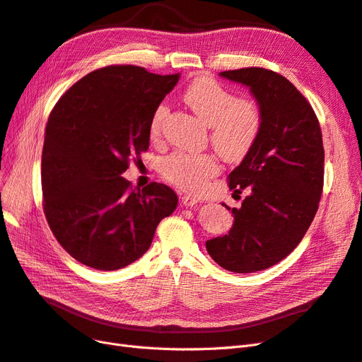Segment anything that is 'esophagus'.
I'll list each match as a JSON object with an SVG mask.
<instances>
[{
	"label": "esophagus",
	"instance_id": "34e87169",
	"mask_svg": "<svg viewBox=\"0 0 362 362\" xmlns=\"http://www.w3.org/2000/svg\"><path fill=\"white\" fill-rule=\"evenodd\" d=\"M181 204L184 206H193L198 204V199H196L192 194H184V196H181Z\"/></svg>",
	"mask_w": 362,
	"mask_h": 362
}]
</instances>
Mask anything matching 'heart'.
I'll list each match as a JSON object with an SVG mask.
<instances>
[{"label":"heart","mask_w":362,"mask_h":362,"mask_svg":"<svg viewBox=\"0 0 362 362\" xmlns=\"http://www.w3.org/2000/svg\"><path fill=\"white\" fill-rule=\"evenodd\" d=\"M182 100L205 125L210 127V140L226 161L243 160L255 146L262 128V112L255 100L235 98L217 81L201 76L192 81L182 93ZM168 107H157L151 122L152 134H157ZM163 175L184 190L196 192L217 173V161L210 154L177 152L163 161Z\"/></svg>","instance_id":"obj_1"}]
</instances>
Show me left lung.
I'll return each instance as SVG.
<instances>
[{"instance_id": "obj_1", "label": "left lung", "mask_w": 362, "mask_h": 362, "mask_svg": "<svg viewBox=\"0 0 362 362\" xmlns=\"http://www.w3.org/2000/svg\"><path fill=\"white\" fill-rule=\"evenodd\" d=\"M246 87L262 112L255 146L229 173V190L247 192L228 234L206 240L218 266L252 273L275 266L300 243L319 210L325 151L311 104L276 72L245 68L221 72Z\"/></svg>"}]
</instances>
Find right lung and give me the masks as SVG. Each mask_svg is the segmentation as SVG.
Here are the masks:
<instances>
[{"instance_id": "1", "label": "right lung", "mask_w": 362, "mask_h": 362, "mask_svg": "<svg viewBox=\"0 0 362 362\" xmlns=\"http://www.w3.org/2000/svg\"><path fill=\"white\" fill-rule=\"evenodd\" d=\"M180 74L131 64L87 74L48 117L42 151L43 211L71 257L96 270H117L149 249L156 229L177 208L170 187L131 189L120 177L149 148L157 107Z\"/></svg>"}]
</instances>
